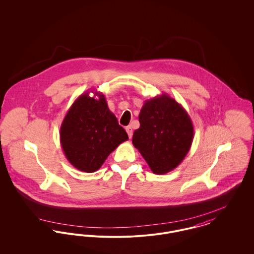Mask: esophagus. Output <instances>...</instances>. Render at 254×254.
<instances>
[{
  "mask_svg": "<svg viewBox=\"0 0 254 254\" xmlns=\"http://www.w3.org/2000/svg\"><path fill=\"white\" fill-rule=\"evenodd\" d=\"M126 131L128 134L129 139H131V138H132V128H131V127H129V126L127 127H126Z\"/></svg>",
  "mask_w": 254,
  "mask_h": 254,
  "instance_id": "1",
  "label": "esophagus"
}]
</instances>
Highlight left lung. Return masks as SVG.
Listing matches in <instances>:
<instances>
[{"label": "left lung", "mask_w": 254, "mask_h": 254, "mask_svg": "<svg viewBox=\"0 0 254 254\" xmlns=\"http://www.w3.org/2000/svg\"><path fill=\"white\" fill-rule=\"evenodd\" d=\"M139 122L132 144L151 171L166 174L176 169L193 141V125L186 109L167 93H162L145 101Z\"/></svg>", "instance_id": "8db88e82"}]
</instances>
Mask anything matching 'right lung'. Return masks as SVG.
<instances>
[{"label": "right lung", "instance_id": "1", "mask_svg": "<svg viewBox=\"0 0 254 254\" xmlns=\"http://www.w3.org/2000/svg\"><path fill=\"white\" fill-rule=\"evenodd\" d=\"M89 91L78 97L61 125L62 148L75 169L94 172L109 154L128 139L126 130L109 110L102 92Z\"/></svg>", "mask_w": 254, "mask_h": 254}]
</instances>
